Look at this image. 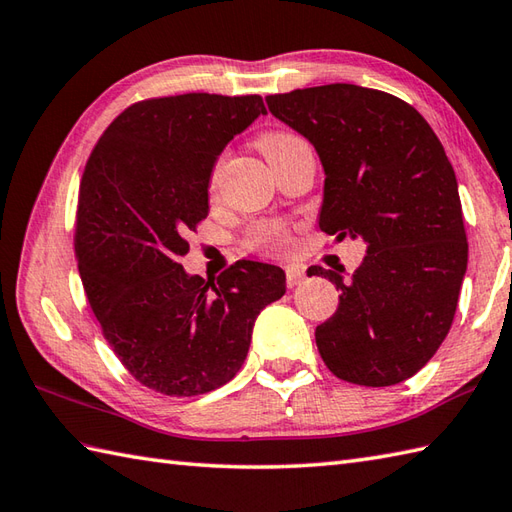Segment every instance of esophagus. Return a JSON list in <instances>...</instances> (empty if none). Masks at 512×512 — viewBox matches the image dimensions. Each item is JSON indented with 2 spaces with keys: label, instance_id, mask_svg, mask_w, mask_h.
<instances>
[{
  "label": "esophagus",
  "instance_id": "34e87169",
  "mask_svg": "<svg viewBox=\"0 0 512 512\" xmlns=\"http://www.w3.org/2000/svg\"><path fill=\"white\" fill-rule=\"evenodd\" d=\"M302 280H304V269H302V267H295V265L287 267V287H289V289L298 287Z\"/></svg>",
  "mask_w": 512,
  "mask_h": 512
}]
</instances>
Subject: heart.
I'll return each mask as SVG.
<instances>
[{"mask_svg": "<svg viewBox=\"0 0 512 512\" xmlns=\"http://www.w3.org/2000/svg\"><path fill=\"white\" fill-rule=\"evenodd\" d=\"M302 142H304L302 138H298V135H291V133H269L263 140H260V149H263L267 160L271 162V166H274L280 157H285L291 149H295V146ZM219 170H221V166L217 164V168H214V173H212V181H210L212 188L217 186V181H219ZM285 243H287V232L282 230L280 225L265 223V225L254 227V232H252L254 247L280 249Z\"/></svg>", "mask_w": 512, "mask_h": 512, "instance_id": "1", "label": "heart"}]
</instances>
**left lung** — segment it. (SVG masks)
Wrapping results in <instances>:
<instances>
[{
    "label": "left lung",
    "mask_w": 512,
    "mask_h": 512,
    "mask_svg": "<svg viewBox=\"0 0 512 512\" xmlns=\"http://www.w3.org/2000/svg\"><path fill=\"white\" fill-rule=\"evenodd\" d=\"M271 116L313 144L324 168L320 227L368 245L350 280L322 267L339 306L315 328L335 377L383 388L436 355L467 274L458 179L427 120L379 89L350 83L267 96Z\"/></svg>",
    "instance_id": "1"
}]
</instances>
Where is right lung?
Instances as JSON below:
<instances>
[{
  "label": "right lung",
  "instance_id": "add662e5",
  "mask_svg": "<svg viewBox=\"0 0 512 512\" xmlns=\"http://www.w3.org/2000/svg\"><path fill=\"white\" fill-rule=\"evenodd\" d=\"M267 109L260 96L135 102L102 133L76 212L78 271L122 366L146 388L195 396L241 370L258 313L285 271L238 260L217 282L188 274V232L208 217L219 155Z\"/></svg>",
  "mask_w": 512,
  "mask_h": 512
}]
</instances>
